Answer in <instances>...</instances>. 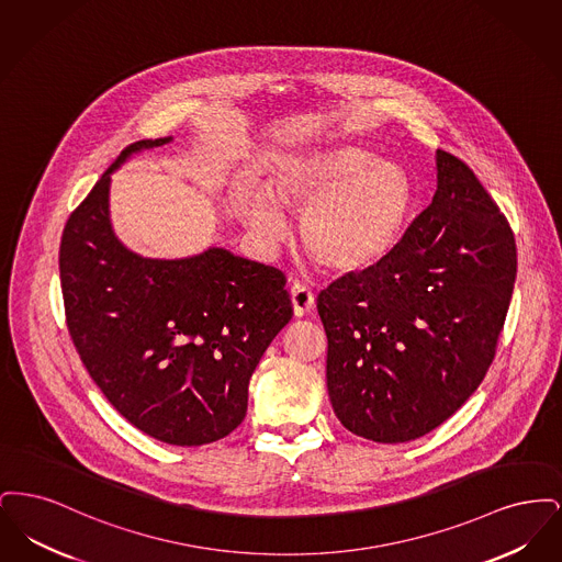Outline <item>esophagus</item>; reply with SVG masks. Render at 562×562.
<instances>
[{
	"label": "esophagus",
	"mask_w": 562,
	"mask_h": 562,
	"mask_svg": "<svg viewBox=\"0 0 562 562\" xmlns=\"http://www.w3.org/2000/svg\"><path fill=\"white\" fill-rule=\"evenodd\" d=\"M291 301H293L294 316L296 318L307 316L314 310V305H316L314 293L310 291V286H305L301 282H294L293 286H291Z\"/></svg>",
	"instance_id": "esophagus-1"
}]
</instances>
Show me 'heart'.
Here are the masks:
<instances>
[{
    "instance_id": "1",
    "label": "heart",
    "mask_w": 562,
    "mask_h": 562,
    "mask_svg": "<svg viewBox=\"0 0 562 562\" xmlns=\"http://www.w3.org/2000/svg\"><path fill=\"white\" fill-rule=\"evenodd\" d=\"M413 181L396 160L360 145L296 151L276 161L268 191L244 188L241 223L266 244L286 238L284 211L303 213L301 241L321 268L349 273L383 261L413 211Z\"/></svg>"
}]
</instances>
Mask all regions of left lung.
Segmentation results:
<instances>
[{"label": "left lung", "mask_w": 562, "mask_h": 562, "mask_svg": "<svg viewBox=\"0 0 562 562\" xmlns=\"http://www.w3.org/2000/svg\"><path fill=\"white\" fill-rule=\"evenodd\" d=\"M436 179L383 261L318 294L333 411L383 445L426 436L476 392L516 280L514 234L470 166L438 149Z\"/></svg>", "instance_id": "obj_1"}]
</instances>
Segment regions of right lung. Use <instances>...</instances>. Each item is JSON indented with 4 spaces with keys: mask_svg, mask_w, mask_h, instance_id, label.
I'll use <instances>...</instances> for the list:
<instances>
[{
    "mask_svg": "<svg viewBox=\"0 0 562 562\" xmlns=\"http://www.w3.org/2000/svg\"><path fill=\"white\" fill-rule=\"evenodd\" d=\"M172 136L128 145L71 213L58 252L67 328L115 411L147 436L200 447L238 428L248 381L293 318L286 278L209 248L145 259L115 238L111 172Z\"/></svg>",
    "mask_w": 562,
    "mask_h": 562,
    "instance_id": "add662e5",
    "label": "right lung"
}]
</instances>
